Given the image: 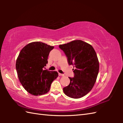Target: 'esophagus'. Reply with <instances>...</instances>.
<instances>
[{"mask_svg":"<svg viewBox=\"0 0 123 123\" xmlns=\"http://www.w3.org/2000/svg\"><path fill=\"white\" fill-rule=\"evenodd\" d=\"M59 76H62V77H63V76H64V75L63 74H59Z\"/></svg>","mask_w":123,"mask_h":123,"instance_id":"34e87169","label":"esophagus"}]
</instances>
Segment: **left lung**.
Wrapping results in <instances>:
<instances>
[{
  "label": "left lung",
  "mask_w": 123,
  "mask_h": 123,
  "mask_svg": "<svg viewBox=\"0 0 123 123\" xmlns=\"http://www.w3.org/2000/svg\"><path fill=\"white\" fill-rule=\"evenodd\" d=\"M59 48L66 54L69 64L75 67L74 76L69 77L70 82L63 88V92L70 98H81L92 89L97 78L99 64L95 49L81 40L61 44Z\"/></svg>",
  "instance_id": "obj_1"
}]
</instances>
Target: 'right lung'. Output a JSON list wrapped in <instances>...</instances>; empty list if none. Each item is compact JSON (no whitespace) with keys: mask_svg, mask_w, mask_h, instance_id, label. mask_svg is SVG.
I'll return each instance as SVG.
<instances>
[{"mask_svg":"<svg viewBox=\"0 0 123 123\" xmlns=\"http://www.w3.org/2000/svg\"><path fill=\"white\" fill-rule=\"evenodd\" d=\"M54 46L40 42L27 44L18 55L16 69L18 79L28 92L34 96L48 92L53 81L58 77L56 71L44 70L49 53Z\"/></svg>","mask_w":123,"mask_h":123,"instance_id":"add662e5","label":"right lung"}]
</instances>
